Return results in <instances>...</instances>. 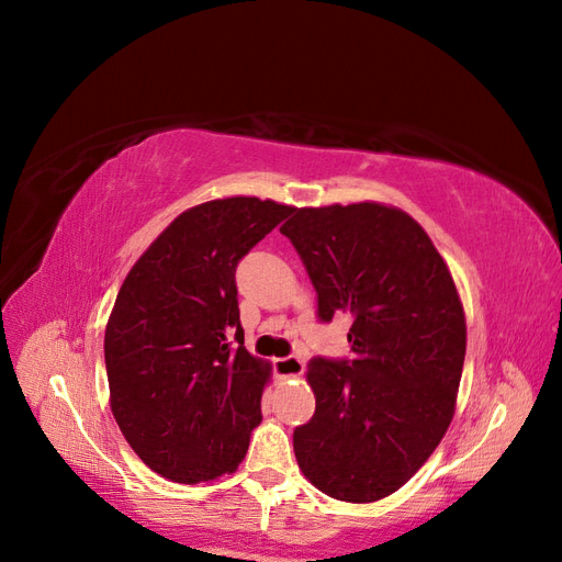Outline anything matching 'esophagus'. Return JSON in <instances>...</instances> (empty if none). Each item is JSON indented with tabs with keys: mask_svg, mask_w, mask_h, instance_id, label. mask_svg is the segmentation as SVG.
Returning a JSON list of instances; mask_svg holds the SVG:
<instances>
[{
	"mask_svg": "<svg viewBox=\"0 0 562 562\" xmlns=\"http://www.w3.org/2000/svg\"><path fill=\"white\" fill-rule=\"evenodd\" d=\"M274 372L281 380H293L300 378L304 372V363L300 356H288V359H277L274 361Z\"/></svg>",
	"mask_w": 562,
	"mask_h": 562,
	"instance_id": "1",
	"label": "esophagus"
}]
</instances>
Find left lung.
Returning a JSON list of instances; mask_svg holds the SVG:
<instances>
[{
	"label": "left lung",
	"instance_id": "1",
	"mask_svg": "<svg viewBox=\"0 0 562 562\" xmlns=\"http://www.w3.org/2000/svg\"><path fill=\"white\" fill-rule=\"evenodd\" d=\"M310 271L318 316H353V359H316L300 471L323 495L370 504L427 462L454 417L467 353L462 297L413 215L378 201L293 209L281 227Z\"/></svg>",
	"mask_w": 562,
	"mask_h": 562
}]
</instances>
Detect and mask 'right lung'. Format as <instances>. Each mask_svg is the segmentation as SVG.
<instances>
[{
	"instance_id": "right-lung-1",
	"label": "right lung",
	"mask_w": 562,
	"mask_h": 562,
	"mask_svg": "<svg viewBox=\"0 0 562 562\" xmlns=\"http://www.w3.org/2000/svg\"><path fill=\"white\" fill-rule=\"evenodd\" d=\"M291 213L258 196L203 201L119 288L105 328L110 407L133 452L168 481L234 473L262 422L271 363L244 347L234 269Z\"/></svg>"
}]
</instances>
